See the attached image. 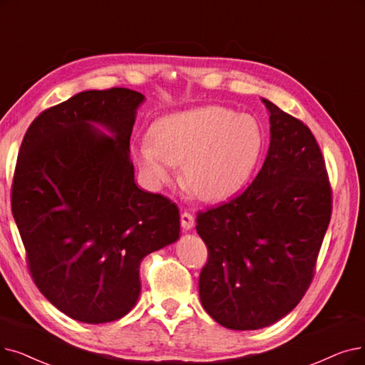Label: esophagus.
<instances>
[{
	"label": "esophagus",
	"instance_id": "1",
	"mask_svg": "<svg viewBox=\"0 0 365 365\" xmlns=\"http://www.w3.org/2000/svg\"><path fill=\"white\" fill-rule=\"evenodd\" d=\"M180 224H182V228H183L185 231L192 230L194 225H195V217H194V215L187 213V212H183V213L180 215Z\"/></svg>",
	"mask_w": 365,
	"mask_h": 365
}]
</instances>
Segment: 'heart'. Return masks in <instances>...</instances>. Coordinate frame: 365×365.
I'll return each mask as SVG.
<instances>
[{"mask_svg": "<svg viewBox=\"0 0 365 365\" xmlns=\"http://www.w3.org/2000/svg\"><path fill=\"white\" fill-rule=\"evenodd\" d=\"M264 149V133L250 115L207 106L158 120L138 141L137 163L158 187L182 164V182L202 201H220L247 183Z\"/></svg>", "mask_w": 365, "mask_h": 365, "instance_id": "b5f03b06", "label": "heart"}]
</instances>
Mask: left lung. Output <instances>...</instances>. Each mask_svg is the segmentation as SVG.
<instances>
[{
  "mask_svg": "<svg viewBox=\"0 0 365 365\" xmlns=\"http://www.w3.org/2000/svg\"><path fill=\"white\" fill-rule=\"evenodd\" d=\"M270 148L242 194L197 215L209 259L200 274L204 310L225 328L259 329L287 316L314 276L331 219L325 160L299 119L262 98Z\"/></svg>",
  "mask_w": 365,
  "mask_h": 365,
  "instance_id": "obj_1",
  "label": "left lung"
}]
</instances>
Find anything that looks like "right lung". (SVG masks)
<instances>
[{
	"instance_id": "right-lung-1",
	"label": "right lung",
	"mask_w": 365,
	"mask_h": 365,
	"mask_svg": "<svg viewBox=\"0 0 365 365\" xmlns=\"http://www.w3.org/2000/svg\"><path fill=\"white\" fill-rule=\"evenodd\" d=\"M145 95L85 91L40 113L24 137L11 212L40 292L85 324L120 319L140 262L179 239L176 202L134 182L130 138Z\"/></svg>"
}]
</instances>
